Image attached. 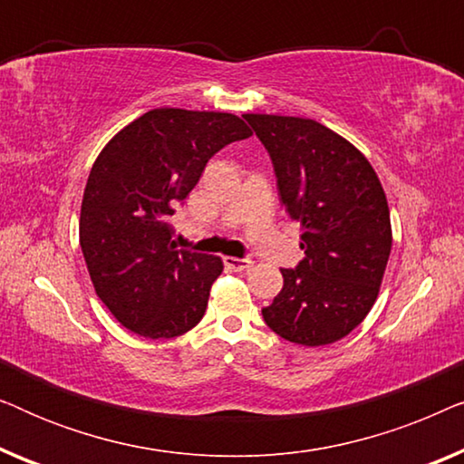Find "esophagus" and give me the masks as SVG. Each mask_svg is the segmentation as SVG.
<instances>
[{"instance_id": "esophagus-1", "label": "esophagus", "mask_w": 464, "mask_h": 464, "mask_svg": "<svg viewBox=\"0 0 464 464\" xmlns=\"http://www.w3.org/2000/svg\"><path fill=\"white\" fill-rule=\"evenodd\" d=\"M224 264L227 270H234V272H243V270H249L251 268V259H245V257H232V256H226L224 257Z\"/></svg>"}]
</instances>
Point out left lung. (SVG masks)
<instances>
[{
    "label": "left lung",
    "mask_w": 464,
    "mask_h": 464,
    "mask_svg": "<svg viewBox=\"0 0 464 464\" xmlns=\"http://www.w3.org/2000/svg\"><path fill=\"white\" fill-rule=\"evenodd\" d=\"M268 151L285 213L304 227V259L262 316L272 332L323 346L370 313L391 256V213L367 158L308 118L245 113Z\"/></svg>",
    "instance_id": "1"
}]
</instances>
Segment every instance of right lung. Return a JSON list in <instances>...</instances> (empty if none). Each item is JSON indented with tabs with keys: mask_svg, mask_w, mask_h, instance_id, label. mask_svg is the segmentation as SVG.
<instances>
[{
	"mask_svg": "<svg viewBox=\"0 0 464 464\" xmlns=\"http://www.w3.org/2000/svg\"><path fill=\"white\" fill-rule=\"evenodd\" d=\"M251 130L232 113L151 110L105 145L80 213V246L101 302L143 338L198 325L224 264L177 249L169 215L183 205L211 156Z\"/></svg>",
	"mask_w": 464,
	"mask_h": 464,
	"instance_id": "add662e5",
	"label": "right lung"
}]
</instances>
